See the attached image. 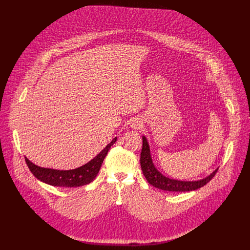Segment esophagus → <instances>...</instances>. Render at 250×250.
Returning a JSON list of instances; mask_svg holds the SVG:
<instances>
[{
	"label": "esophagus",
	"instance_id": "esophagus-1",
	"mask_svg": "<svg viewBox=\"0 0 250 250\" xmlns=\"http://www.w3.org/2000/svg\"><path fill=\"white\" fill-rule=\"evenodd\" d=\"M141 126H142V122L140 119L134 118L130 121V127H132L133 129H139Z\"/></svg>",
	"mask_w": 250,
	"mask_h": 250
}]
</instances>
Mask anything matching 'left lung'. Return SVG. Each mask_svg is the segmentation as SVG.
I'll return each instance as SVG.
<instances>
[{"mask_svg": "<svg viewBox=\"0 0 250 250\" xmlns=\"http://www.w3.org/2000/svg\"><path fill=\"white\" fill-rule=\"evenodd\" d=\"M140 165L145 177L146 178L147 182L150 185H152L157 189L168 191V192H189V191L197 190L205 186L208 182H209L211 180V178L215 176V174L219 169L217 168L216 170H213L209 175H208L207 177L200 180L187 181V180L171 179V178L164 176L154 166V163L152 161L151 154H150V147L148 145V141L145 135H142V149L140 154Z\"/></svg>", "mask_w": 250, "mask_h": 250, "instance_id": "8db88e82", "label": "left lung"}]
</instances>
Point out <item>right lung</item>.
<instances>
[{"mask_svg": "<svg viewBox=\"0 0 250 250\" xmlns=\"http://www.w3.org/2000/svg\"><path fill=\"white\" fill-rule=\"evenodd\" d=\"M117 137H115L96 157L88 163L70 170H56L50 168H43L33 164L25 157V162L30 172L38 179L45 184L56 187H80L91 183L98 175L99 170L104 157L108 154L111 146L115 144Z\"/></svg>", "mask_w": 250, "mask_h": 250, "instance_id": "obj_1", "label": "right lung"}]
</instances>
